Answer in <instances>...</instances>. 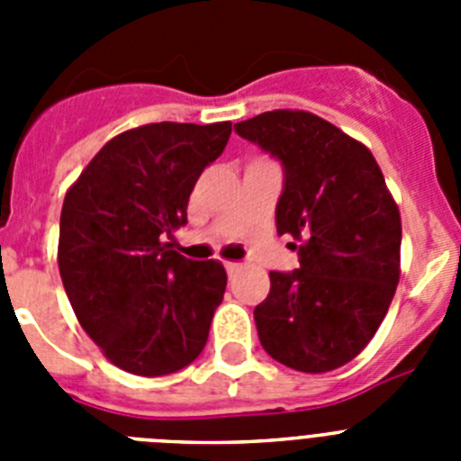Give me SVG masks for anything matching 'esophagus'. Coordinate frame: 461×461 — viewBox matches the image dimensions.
Here are the masks:
<instances>
[{"instance_id":"esophagus-1","label":"esophagus","mask_w":461,"mask_h":461,"mask_svg":"<svg viewBox=\"0 0 461 461\" xmlns=\"http://www.w3.org/2000/svg\"><path fill=\"white\" fill-rule=\"evenodd\" d=\"M223 266H226L228 276H235V275H238L240 270H242V266H240V263H235V260H226V263H223Z\"/></svg>"}]
</instances>
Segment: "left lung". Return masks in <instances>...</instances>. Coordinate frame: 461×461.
Here are the masks:
<instances>
[{"mask_svg":"<svg viewBox=\"0 0 461 461\" xmlns=\"http://www.w3.org/2000/svg\"><path fill=\"white\" fill-rule=\"evenodd\" d=\"M235 133L284 166L276 233L293 235L300 260L270 272L254 309L260 344L297 372H332L369 344L397 291V203L372 152L323 117L272 110Z\"/></svg>","mask_w":461,"mask_h":461,"instance_id":"8db88e82","label":"left lung"}]
</instances>
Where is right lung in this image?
Here are the masks:
<instances>
[{
  "mask_svg": "<svg viewBox=\"0 0 461 461\" xmlns=\"http://www.w3.org/2000/svg\"><path fill=\"white\" fill-rule=\"evenodd\" d=\"M230 122H158L108 140L67 191L57 263L80 325L136 376L180 372L205 348L226 291L219 260L173 249L175 228Z\"/></svg>",
  "mask_w": 461,
  "mask_h": 461,
  "instance_id": "add662e5",
  "label": "right lung"
}]
</instances>
